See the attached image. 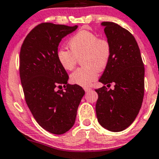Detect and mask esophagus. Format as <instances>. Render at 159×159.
Returning <instances> with one entry per match:
<instances>
[{
	"mask_svg": "<svg viewBox=\"0 0 159 159\" xmlns=\"http://www.w3.org/2000/svg\"><path fill=\"white\" fill-rule=\"evenodd\" d=\"M84 89H85V91L86 92H89V91H90L91 90V88H89V87H86V88H84Z\"/></svg>",
	"mask_w": 159,
	"mask_h": 159,
	"instance_id": "1",
	"label": "esophagus"
}]
</instances>
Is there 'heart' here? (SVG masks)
<instances>
[{
  "label": "heart",
  "instance_id": "1",
  "mask_svg": "<svg viewBox=\"0 0 159 159\" xmlns=\"http://www.w3.org/2000/svg\"><path fill=\"white\" fill-rule=\"evenodd\" d=\"M66 49H60L57 53L59 63L64 70H72L78 59L83 66L76 69L70 76V82L86 87L96 80L98 72L109 63L112 48L106 39L99 38L94 33L80 30L70 39Z\"/></svg>",
  "mask_w": 159,
  "mask_h": 159
}]
</instances>
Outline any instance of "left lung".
<instances>
[{
    "mask_svg": "<svg viewBox=\"0 0 159 159\" xmlns=\"http://www.w3.org/2000/svg\"><path fill=\"white\" fill-rule=\"evenodd\" d=\"M101 25L112 53L99 80L104 86L96 89L99 96L96 116L103 128L121 132L128 128L139 112L145 89V68L138 43L129 30L113 22H102ZM112 82L114 89H107Z\"/></svg>",
    "mask_w": 159,
    "mask_h": 159,
    "instance_id": "8db88e82",
    "label": "left lung"
}]
</instances>
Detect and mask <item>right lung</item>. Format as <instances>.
<instances>
[{
  "label": "right lung",
  "mask_w": 159,
  "mask_h": 159,
  "mask_svg": "<svg viewBox=\"0 0 159 159\" xmlns=\"http://www.w3.org/2000/svg\"><path fill=\"white\" fill-rule=\"evenodd\" d=\"M78 26L43 23L27 34L20 53V76L25 100L37 123L62 135L73 126L85 91L67 83L69 76L57 57L62 39ZM63 84L64 91L55 88Z\"/></svg>",
  "instance_id": "1"
}]
</instances>
